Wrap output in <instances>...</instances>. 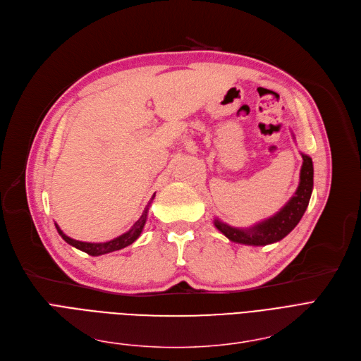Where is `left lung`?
I'll return each instance as SVG.
<instances>
[{"label":"left lung","mask_w":361,"mask_h":361,"mask_svg":"<svg viewBox=\"0 0 361 361\" xmlns=\"http://www.w3.org/2000/svg\"><path fill=\"white\" fill-rule=\"evenodd\" d=\"M301 156L302 166L300 171V185L294 197L283 205L281 212L247 229L229 226L217 219L214 220V226L232 243L238 244L260 247L283 239L298 225V221L307 210L308 202H310L313 191V161L307 154H301Z\"/></svg>","instance_id":"left-lung-1"}]
</instances>
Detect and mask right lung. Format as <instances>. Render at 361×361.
Here are the masks:
<instances>
[{"mask_svg": "<svg viewBox=\"0 0 361 361\" xmlns=\"http://www.w3.org/2000/svg\"><path fill=\"white\" fill-rule=\"evenodd\" d=\"M147 213H148V205L147 209L144 210L142 216L140 217L138 221H135V225L128 231L125 232L123 235H120L114 239H111V241H107V243H82V241H76V239L73 238H68L56 223V228H57V232L60 233V236L64 239V241L67 244H71L72 247L87 252L90 255H102V254H107V252H113V251H117V250H122L130 244H133L136 239L140 238L144 226H145V221H147Z\"/></svg>", "mask_w": 361, "mask_h": 361, "instance_id": "obj_1", "label": "right lung"}]
</instances>
